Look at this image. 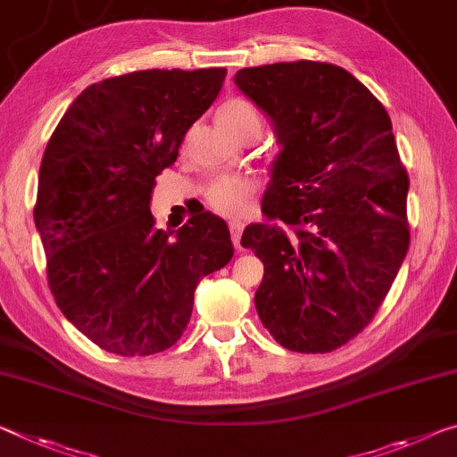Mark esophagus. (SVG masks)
I'll return each mask as SVG.
<instances>
[{
    "mask_svg": "<svg viewBox=\"0 0 457 457\" xmlns=\"http://www.w3.org/2000/svg\"><path fill=\"white\" fill-rule=\"evenodd\" d=\"M229 231H231V242H234L237 250H242L240 237H242V231H244V223L240 220H231L229 221Z\"/></svg>",
    "mask_w": 457,
    "mask_h": 457,
    "instance_id": "obj_1",
    "label": "esophagus"
}]
</instances>
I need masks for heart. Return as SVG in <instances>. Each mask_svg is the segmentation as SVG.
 I'll list each match as a JSON object with an SVG mask.
<instances>
[{
  "label": "heart",
  "mask_w": 457,
  "mask_h": 457,
  "mask_svg": "<svg viewBox=\"0 0 457 457\" xmlns=\"http://www.w3.org/2000/svg\"><path fill=\"white\" fill-rule=\"evenodd\" d=\"M217 121L226 132L236 136L244 128L260 126V115L250 101L229 99L217 110ZM258 183L248 175H223L209 185L207 201L217 213L237 217L250 207Z\"/></svg>",
  "instance_id": "b5f03b06"
}]
</instances>
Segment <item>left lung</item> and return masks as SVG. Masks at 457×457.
I'll use <instances>...</instances> for the list:
<instances>
[{"label":"left lung","mask_w":457,"mask_h":457,"mask_svg":"<svg viewBox=\"0 0 457 457\" xmlns=\"http://www.w3.org/2000/svg\"><path fill=\"white\" fill-rule=\"evenodd\" d=\"M234 83L280 144L266 221L242 234L264 264L258 317L287 350L331 352L372 321L409 250V177L393 124L356 77L329 62L250 67Z\"/></svg>","instance_id":"8db88e82"}]
</instances>
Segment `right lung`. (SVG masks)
<instances>
[{
	"mask_svg": "<svg viewBox=\"0 0 457 457\" xmlns=\"http://www.w3.org/2000/svg\"><path fill=\"white\" fill-rule=\"evenodd\" d=\"M226 69L136 71L72 101L40 164L34 221L48 287L75 328L120 356L179 342L199 280L234 256L228 223L209 212L162 231L150 213L154 179L209 110Z\"/></svg>",
	"mask_w": 457,
	"mask_h": 457,
	"instance_id": "1",
	"label": "right lung"
}]
</instances>
